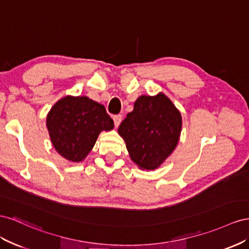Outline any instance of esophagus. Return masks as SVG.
I'll use <instances>...</instances> for the list:
<instances>
[{"label":"esophagus","instance_id":"34e87169","mask_svg":"<svg viewBox=\"0 0 249 249\" xmlns=\"http://www.w3.org/2000/svg\"><path fill=\"white\" fill-rule=\"evenodd\" d=\"M121 121H122V116L121 115H117V116H113V122H115V126L118 127L121 123Z\"/></svg>","mask_w":249,"mask_h":249}]
</instances>
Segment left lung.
I'll return each mask as SVG.
<instances>
[{
  "label": "left lung",
  "instance_id": "obj_1",
  "mask_svg": "<svg viewBox=\"0 0 249 249\" xmlns=\"http://www.w3.org/2000/svg\"><path fill=\"white\" fill-rule=\"evenodd\" d=\"M181 115L162 93L141 96L118 132L126 143L130 159L142 170L159 168L179 141Z\"/></svg>",
  "mask_w": 249,
  "mask_h": 249
}]
</instances>
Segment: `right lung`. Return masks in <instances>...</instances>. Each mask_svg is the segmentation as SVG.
Listing matches in <instances>:
<instances>
[{
    "label": "right lung",
    "mask_w": 249,
    "mask_h": 249,
    "mask_svg": "<svg viewBox=\"0 0 249 249\" xmlns=\"http://www.w3.org/2000/svg\"><path fill=\"white\" fill-rule=\"evenodd\" d=\"M47 127L55 150L78 162L93 149L102 130L113 128V121L102 104L85 96H67L49 111Z\"/></svg>",
    "instance_id": "1"
}]
</instances>
